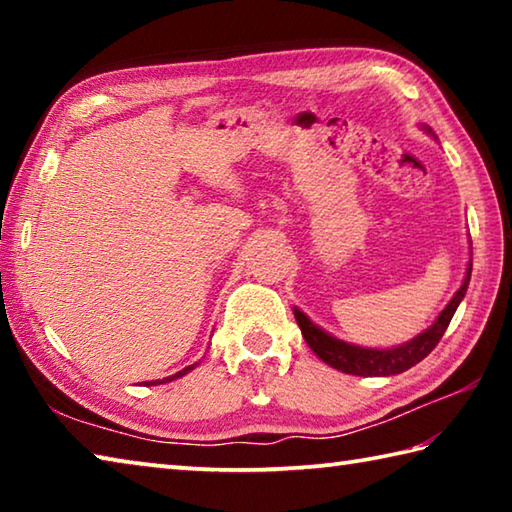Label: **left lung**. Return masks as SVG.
<instances>
[{
	"instance_id": "8db88e82",
	"label": "left lung",
	"mask_w": 512,
	"mask_h": 512,
	"mask_svg": "<svg viewBox=\"0 0 512 512\" xmlns=\"http://www.w3.org/2000/svg\"><path fill=\"white\" fill-rule=\"evenodd\" d=\"M422 131H427L433 140H438L436 133L431 131L427 124H422ZM472 275V262H467L465 277L461 289L454 293V298L447 302V307L440 311L438 318L433 323L422 329L418 336H413L411 341L395 348H363V345H354L348 341H341L325 332L323 327H318L305 311L293 307V316H296L300 332L305 336V341L318 359H323L327 366L345 372V375H357V377H391L400 375V372L413 368L415 363H420L427 354L436 348L438 341L443 339L447 325L452 323L458 305L465 298L467 284H470Z\"/></svg>"
}]
</instances>
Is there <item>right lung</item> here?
Returning a JSON list of instances; mask_svg holds the SVG:
<instances>
[{
	"label": "right lung",
	"mask_w": 512,
	"mask_h": 512,
	"mask_svg": "<svg viewBox=\"0 0 512 512\" xmlns=\"http://www.w3.org/2000/svg\"><path fill=\"white\" fill-rule=\"evenodd\" d=\"M196 366H198V363H192V366H187V368H183V370H178L176 375H171V377H164V379H155V381H144V384H146V386H158V384H167V381H173V379H178V377L187 375V372H192Z\"/></svg>",
	"instance_id": "right-lung-1"
}]
</instances>
